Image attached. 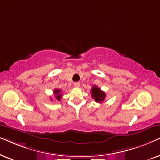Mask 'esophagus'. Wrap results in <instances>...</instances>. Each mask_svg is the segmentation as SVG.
Returning a JSON list of instances; mask_svg holds the SVG:
<instances>
[{
  "mask_svg": "<svg viewBox=\"0 0 160 160\" xmlns=\"http://www.w3.org/2000/svg\"><path fill=\"white\" fill-rule=\"evenodd\" d=\"M80 82H75L74 83V86L75 87V88H79V87H80Z\"/></svg>",
  "mask_w": 160,
  "mask_h": 160,
  "instance_id": "34e87169",
  "label": "esophagus"
}]
</instances>
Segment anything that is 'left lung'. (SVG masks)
Listing matches in <instances>:
<instances>
[{
  "label": "left lung",
  "mask_w": 160,
  "mask_h": 160,
  "mask_svg": "<svg viewBox=\"0 0 160 160\" xmlns=\"http://www.w3.org/2000/svg\"><path fill=\"white\" fill-rule=\"evenodd\" d=\"M91 97H92L93 99H94L96 102L100 103V102H103L105 100L106 94L104 91L100 90L99 88L94 86L91 88Z\"/></svg>",
  "instance_id": "obj_1"
}]
</instances>
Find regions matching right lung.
Wrapping results in <instances>:
<instances>
[{
  "label": "right lung",
  "mask_w": 160,
  "mask_h": 160,
  "mask_svg": "<svg viewBox=\"0 0 160 160\" xmlns=\"http://www.w3.org/2000/svg\"><path fill=\"white\" fill-rule=\"evenodd\" d=\"M54 94L55 96V99H56L57 100H58V101H60L61 99V97H62V94H61L60 89H55Z\"/></svg>",
  "instance_id": "obj_1"
}]
</instances>
